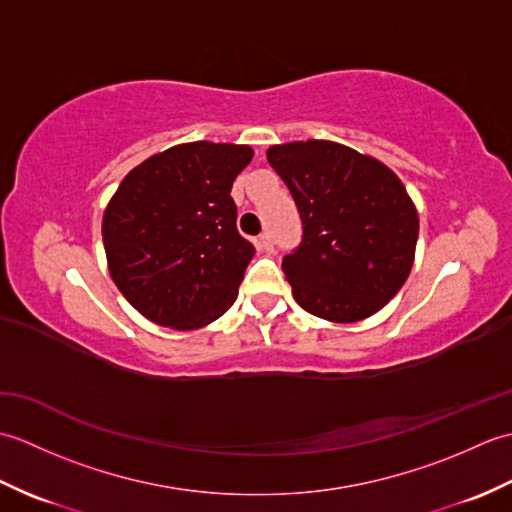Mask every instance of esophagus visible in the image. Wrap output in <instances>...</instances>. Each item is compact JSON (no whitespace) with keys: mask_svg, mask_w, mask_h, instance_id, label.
Masks as SVG:
<instances>
[{"mask_svg":"<svg viewBox=\"0 0 512 512\" xmlns=\"http://www.w3.org/2000/svg\"><path fill=\"white\" fill-rule=\"evenodd\" d=\"M257 246H259V250H264V253H270V250H273V237H270V233L259 235Z\"/></svg>","mask_w":512,"mask_h":512,"instance_id":"34e87169","label":"esophagus"}]
</instances>
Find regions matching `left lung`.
I'll return each instance as SVG.
<instances>
[{"label":"left lung","mask_w":512,"mask_h":512,"mask_svg":"<svg viewBox=\"0 0 512 512\" xmlns=\"http://www.w3.org/2000/svg\"><path fill=\"white\" fill-rule=\"evenodd\" d=\"M301 217V242L281 268L297 303L314 317H372L409 277L418 213L402 182L376 158L301 140L268 149Z\"/></svg>","instance_id":"1"}]
</instances>
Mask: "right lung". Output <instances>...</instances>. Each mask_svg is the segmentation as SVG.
Returning a JSON list of instances; mask_svg holds the SVG:
<instances>
[{
  "instance_id": "right-lung-1",
  "label": "right lung",
  "mask_w": 512,
  "mask_h": 512,
  "mask_svg": "<svg viewBox=\"0 0 512 512\" xmlns=\"http://www.w3.org/2000/svg\"><path fill=\"white\" fill-rule=\"evenodd\" d=\"M250 160L246 145L171 147L129 171L107 204L110 275L149 321L193 330L233 306L255 253L237 231L231 198Z\"/></svg>"
}]
</instances>
